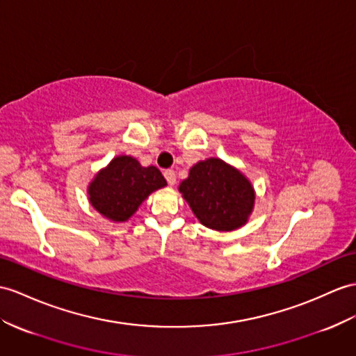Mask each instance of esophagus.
<instances>
[{
    "label": "esophagus",
    "instance_id": "obj_1",
    "mask_svg": "<svg viewBox=\"0 0 356 356\" xmlns=\"http://www.w3.org/2000/svg\"><path fill=\"white\" fill-rule=\"evenodd\" d=\"M164 178H166L169 186H173V184L177 183V175H175V172H173V170H166V172H164Z\"/></svg>",
    "mask_w": 356,
    "mask_h": 356
}]
</instances>
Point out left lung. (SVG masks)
I'll use <instances>...</instances> for the list:
<instances>
[{
    "instance_id": "1",
    "label": "left lung",
    "mask_w": 356,
    "mask_h": 356,
    "mask_svg": "<svg viewBox=\"0 0 356 356\" xmlns=\"http://www.w3.org/2000/svg\"><path fill=\"white\" fill-rule=\"evenodd\" d=\"M196 219L214 231H234L248 223L255 207L249 178L220 159H207L190 168L178 187Z\"/></svg>"
}]
</instances>
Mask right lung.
<instances>
[{
	"instance_id": "obj_1",
	"label": "right lung",
	"mask_w": 356,
	"mask_h": 356,
	"mask_svg": "<svg viewBox=\"0 0 356 356\" xmlns=\"http://www.w3.org/2000/svg\"><path fill=\"white\" fill-rule=\"evenodd\" d=\"M168 183L155 166H142L131 155H118L88 186L90 205L110 222H127L152 192Z\"/></svg>"
}]
</instances>
